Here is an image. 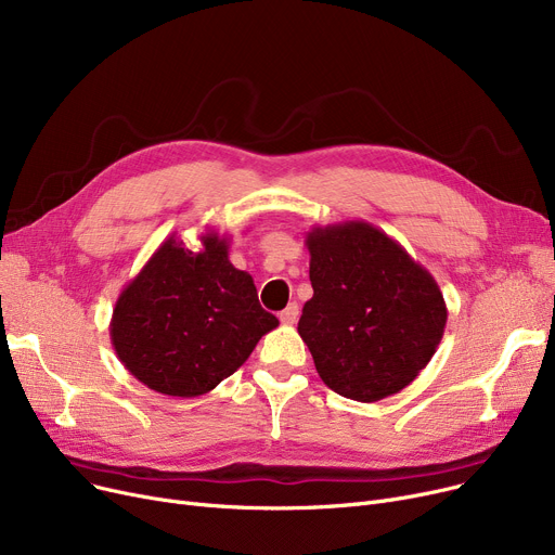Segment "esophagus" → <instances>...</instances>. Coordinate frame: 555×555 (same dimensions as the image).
<instances>
[{
  "mask_svg": "<svg viewBox=\"0 0 555 555\" xmlns=\"http://www.w3.org/2000/svg\"><path fill=\"white\" fill-rule=\"evenodd\" d=\"M279 319H281V324H285V326L297 324V319H299V306H297V304H289L285 310H281Z\"/></svg>",
  "mask_w": 555,
  "mask_h": 555,
  "instance_id": "1",
  "label": "esophagus"
}]
</instances>
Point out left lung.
Segmentation results:
<instances>
[{
  "label": "left lung",
  "instance_id": "1",
  "mask_svg": "<svg viewBox=\"0 0 555 555\" xmlns=\"http://www.w3.org/2000/svg\"><path fill=\"white\" fill-rule=\"evenodd\" d=\"M306 247L314 295L304 306L299 335L324 385L360 402L412 385L446 331L439 283L364 220L314 224Z\"/></svg>",
  "mask_w": 555,
  "mask_h": 555
}]
</instances>
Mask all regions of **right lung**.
Returning <instances> with one entry per match:
<instances>
[{"instance_id": "obj_1", "label": "right lung", "mask_w": 555, "mask_h": 555, "mask_svg": "<svg viewBox=\"0 0 555 555\" xmlns=\"http://www.w3.org/2000/svg\"><path fill=\"white\" fill-rule=\"evenodd\" d=\"M276 326L258 304L254 279L231 266L227 236L202 233L193 251L172 233L121 289L109 339L139 383L195 398L238 371Z\"/></svg>"}]
</instances>
